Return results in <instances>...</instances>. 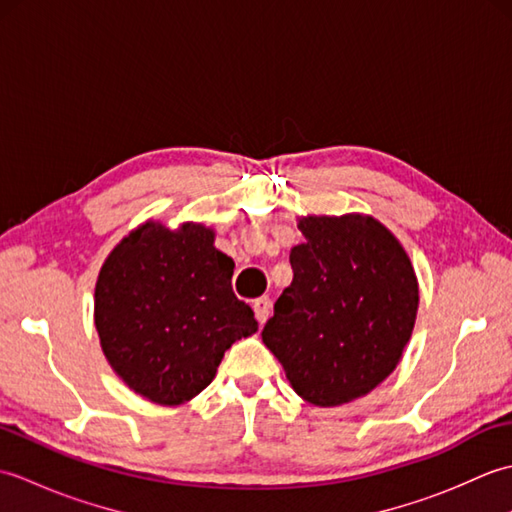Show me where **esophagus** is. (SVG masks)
<instances>
[{"instance_id":"1","label":"esophagus","mask_w":512,"mask_h":512,"mask_svg":"<svg viewBox=\"0 0 512 512\" xmlns=\"http://www.w3.org/2000/svg\"><path fill=\"white\" fill-rule=\"evenodd\" d=\"M253 310H255V317L259 321V325H264L268 314H270V299L268 297H259L253 301Z\"/></svg>"}]
</instances>
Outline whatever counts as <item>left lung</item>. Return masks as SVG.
<instances>
[{
  "label": "left lung",
  "instance_id": "8db88e82",
  "mask_svg": "<svg viewBox=\"0 0 512 512\" xmlns=\"http://www.w3.org/2000/svg\"><path fill=\"white\" fill-rule=\"evenodd\" d=\"M292 284L262 330L297 394L339 407L394 372L418 314V277L398 237L365 213L301 215Z\"/></svg>",
  "mask_w": 512,
  "mask_h": 512
}]
</instances>
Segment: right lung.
<instances>
[{
	"instance_id": "obj_1",
	"label": "right lung",
	"mask_w": 512,
	"mask_h": 512,
	"mask_svg": "<svg viewBox=\"0 0 512 512\" xmlns=\"http://www.w3.org/2000/svg\"><path fill=\"white\" fill-rule=\"evenodd\" d=\"M233 259L200 222L147 220L105 257L94 288V325L107 363L138 396L184 405L211 385L224 352L257 332L233 295Z\"/></svg>"
}]
</instances>
